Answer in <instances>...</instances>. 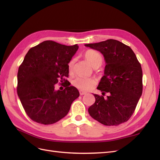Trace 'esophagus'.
<instances>
[{
    "label": "esophagus",
    "mask_w": 160,
    "mask_h": 160,
    "mask_svg": "<svg viewBox=\"0 0 160 160\" xmlns=\"http://www.w3.org/2000/svg\"><path fill=\"white\" fill-rule=\"evenodd\" d=\"M79 93H80L81 95H85V94L87 93V92L80 90V91H79Z\"/></svg>",
    "instance_id": "obj_1"
}]
</instances>
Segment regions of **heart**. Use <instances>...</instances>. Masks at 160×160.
I'll return each mask as SVG.
<instances>
[{
  "mask_svg": "<svg viewBox=\"0 0 160 160\" xmlns=\"http://www.w3.org/2000/svg\"><path fill=\"white\" fill-rule=\"evenodd\" d=\"M84 57L85 59L88 61L89 63L93 67L95 66L99 67L102 63L103 57L99 52L96 51L92 49L86 51L84 53ZM73 65L74 59H71L68 63L69 71L72 69ZM96 79L93 78V77L87 78V77H78L72 80V85L75 87L76 88L81 91H89L93 88V86L96 84Z\"/></svg>",
  "mask_w": 160,
  "mask_h": 160,
  "instance_id": "heart-1",
  "label": "heart"
}]
</instances>
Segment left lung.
Masks as SVG:
<instances>
[{
  "label": "left lung",
  "instance_id": "1",
  "mask_svg": "<svg viewBox=\"0 0 160 160\" xmlns=\"http://www.w3.org/2000/svg\"><path fill=\"white\" fill-rule=\"evenodd\" d=\"M86 47L100 51L106 65L98 89L108 92L106 99L95 94V102L88 109L89 115L105 125L126 122L132 117L142 94V69L131 48L123 42L108 39Z\"/></svg>",
  "mask_w": 160,
  "mask_h": 160
}]
</instances>
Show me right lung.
Segmentation results:
<instances>
[{
	"label": "right lung",
	"mask_w": 160,
	"mask_h": 160,
	"mask_svg": "<svg viewBox=\"0 0 160 160\" xmlns=\"http://www.w3.org/2000/svg\"><path fill=\"white\" fill-rule=\"evenodd\" d=\"M78 45L67 46L45 41L29 49L19 66L17 94L27 115L33 122L50 125L68 113L71 105L79 96L78 90L65 77L68 63ZM65 84L62 91L54 85Z\"/></svg>",
	"instance_id": "obj_1"
}]
</instances>
